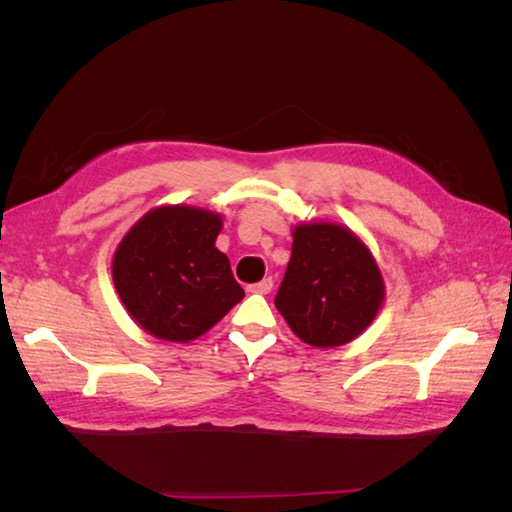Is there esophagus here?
<instances>
[{"mask_svg": "<svg viewBox=\"0 0 512 512\" xmlns=\"http://www.w3.org/2000/svg\"><path fill=\"white\" fill-rule=\"evenodd\" d=\"M248 292H255V295H268L270 290H273V279H262V281H257V284H253V286H248L246 288Z\"/></svg>", "mask_w": 512, "mask_h": 512, "instance_id": "34e87169", "label": "esophagus"}]
</instances>
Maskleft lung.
<instances>
[{"label":"left lung","mask_w":512,"mask_h":512,"mask_svg":"<svg viewBox=\"0 0 512 512\" xmlns=\"http://www.w3.org/2000/svg\"><path fill=\"white\" fill-rule=\"evenodd\" d=\"M383 303V273L352 228L328 220L292 226V257L275 306L303 343H350L374 323Z\"/></svg>","instance_id":"obj_1"}]
</instances>
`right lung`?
Instances as JSON below:
<instances>
[{"label": "right lung", "mask_w": 512, "mask_h": 512, "mask_svg": "<svg viewBox=\"0 0 512 512\" xmlns=\"http://www.w3.org/2000/svg\"><path fill=\"white\" fill-rule=\"evenodd\" d=\"M222 215L162 204L129 228L112 259L118 299L147 334L189 343L244 299L228 257L217 250Z\"/></svg>", "instance_id": "add662e5"}]
</instances>
